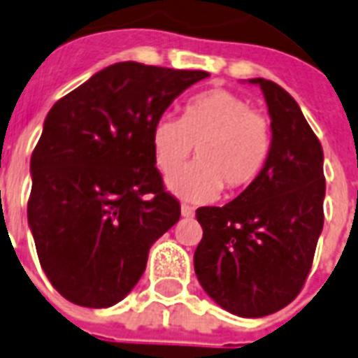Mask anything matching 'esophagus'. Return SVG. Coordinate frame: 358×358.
<instances>
[{
	"mask_svg": "<svg viewBox=\"0 0 358 358\" xmlns=\"http://www.w3.org/2000/svg\"><path fill=\"white\" fill-rule=\"evenodd\" d=\"M180 210H182V215H184V217H193V215H195V210H193L189 204H182Z\"/></svg>",
	"mask_w": 358,
	"mask_h": 358,
	"instance_id": "esophagus-1",
	"label": "esophagus"
}]
</instances>
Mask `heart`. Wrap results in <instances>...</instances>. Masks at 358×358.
<instances>
[{"label":"heart","mask_w":358,"mask_h":358,"mask_svg":"<svg viewBox=\"0 0 358 358\" xmlns=\"http://www.w3.org/2000/svg\"><path fill=\"white\" fill-rule=\"evenodd\" d=\"M197 146L199 159L169 174L167 187L187 201H210L255 184L271 157V128L249 102L229 89H212L185 103L182 119L163 115L152 129L156 165L170 173Z\"/></svg>","instance_id":"1"}]
</instances>
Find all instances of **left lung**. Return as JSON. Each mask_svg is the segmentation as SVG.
Wrapping results in <instances>:
<instances>
[{"label":"left lung","mask_w":358,"mask_h":358,"mask_svg":"<svg viewBox=\"0 0 358 358\" xmlns=\"http://www.w3.org/2000/svg\"><path fill=\"white\" fill-rule=\"evenodd\" d=\"M260 85L271 117V157L255 184L223 208L196 210L202 239L199 282L221 308L241 317L280 310L303 288L323 230V148L282 87Z\"/></svg>","instance_id":"left-lung-1"}]
</instances>
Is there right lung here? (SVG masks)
I'll use <instances>...</instances> for the list:
<instances>
[{"mask_svg":"<svg viewBox=\"0 0 358 358\" xmlns=\"http://www.w3.org/2000/svg\"><path fill=\"white\" fill-rule=\"evenodd\" d=\"M202 70L115 63L55 102L33 156L27 221L36 255L64 299L122 301L148 250L180 219L163 187L152 129Z\"/></svg>","mask_w":358,"mask_h":358,"instance_id":"add662e5","label":"right lung"}]
</instances>
